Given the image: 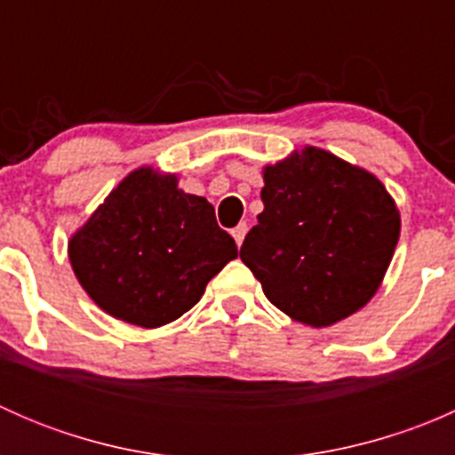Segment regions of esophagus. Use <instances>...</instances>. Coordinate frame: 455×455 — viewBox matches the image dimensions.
Here are the masks:
<instances>
[{"label":"esophagus","instance_id":"esophagus-1","mask_svg":"<svg viewBox=\"0 0 455 455\" xmlns=\"http://www.w3.org/2000/svg\"><path fill=\"white\" fill-rule=\"evenodd\" d=\"M246 231H249V227H246V224H237V227L233 228V231H231L233 240H235V244H237V246H242V242H244Z\"/></svg>","mask_w":455,"mask_h":455}]
</instances>
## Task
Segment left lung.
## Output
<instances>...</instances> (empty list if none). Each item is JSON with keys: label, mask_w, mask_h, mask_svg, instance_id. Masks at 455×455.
<instances>
[{"label": "left lung", "mask_w": 455, "mask_h": 455, "mask_svg": "<svg viewBox=\"0 0 455 455\" xmlns=\"http://www.w3.org/2000/svg\"><path fill=\"white\" fill-rule=\"evenodd\" d=\"M261 202L240 257L270 304L313 328L363 308L401 235V215L380 180L306 147L264 169Z\"/></svg>", "instance_id": "obj_1"}]
</instances>
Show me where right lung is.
<instances>
[{
  "label": "right lung",
  "instance_id": "add662e5",
  "mask_svg": "<svg viewBox=\"0 0 455 455\" xmlns=\"http://www.w3.org/2000/svg\"><path fill=\"white\" fill-rule=\"evenodd\" d=\"M68 253L99 308L158 328L198 304L237 246L206 198L178 189L176 176L140 167L72 235Z\"/></svg>",
  "mask_w": 455,
  "mask_h": 455
}]
</instances>
